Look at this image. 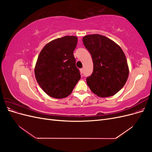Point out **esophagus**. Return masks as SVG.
I'll return each mask as SVG.
<instances>
[{
	"label": "esophagus",
	"instance_id": "1",
	"mask_svg": "<svg viewBox=\"0 0 152 152\" xmlns=\"http://www.w3.org/2000/svg\"><path fill=\"white\" fill-rule=\"evenodd\" d=\"M80 72L81 74H83V73H84V69H83V68H80Z\"/></svg>",
	"mask_w": 152,
	"mask_h": 152
}]
</instances>
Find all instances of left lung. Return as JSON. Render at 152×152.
I'll return each mask as SVG.
<instances>
[{"label": "left lung", "mask_w": 152, "mask_h": 152, "mask_svg": "<svg viewBox=\"0 0 152 152\" xmlns=\"http://www.w3.org/2000/svg\"><path fill=\"white\" fill-rule=\"evenodd\" d=\"M82 41L93 62V72L86 79L87 85L99 97L115 95L128 79L129 67L125 54L118 44L103 35H86Z\"/></svg>", "instance_id": "8db88e82"}]
</instances>
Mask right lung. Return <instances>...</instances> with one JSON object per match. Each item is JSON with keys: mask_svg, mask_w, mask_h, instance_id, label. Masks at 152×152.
Listing matches in <instances>:
<instances>
[{"mask_svg": "<svg viewBox=\"0 0 152 152\" xmlns=\"http://www.w3.org/2000/svg\"><path fill=\"white\" fill-rule=\"evenodd\" d=\"M77 40L75 36L54 39L45 45L39 55L35 67V78L50 97H67L80 79L73 56Z\"/></svg>", "mask_w": 152, "mask_h": 152, "instance_id": "right-lung-1", "label": "right lung"}]
</instances>
